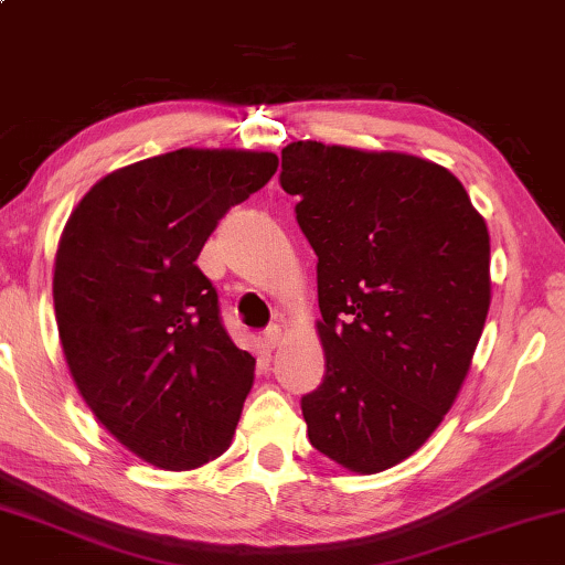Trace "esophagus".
Returning a JSON list of instances; mask_svg holds the SVG:
<instances>
[{"label": "esophagus", "mask_w": 565, "mask_h": 565, "mask_svg": "<svg viewBox=\"0 0 565 565\" xmlns=\"http://www.w3.org/2000/svg\"><path fill=\"white\" fill-rule=\"evenodd\" d=\"M280 340H282V330H280V326H270V328L265 330L263 343H265V348H267V350H275L277 345H280Z\"/></svg>", "instance_id": "obj_1"}]
</instances>
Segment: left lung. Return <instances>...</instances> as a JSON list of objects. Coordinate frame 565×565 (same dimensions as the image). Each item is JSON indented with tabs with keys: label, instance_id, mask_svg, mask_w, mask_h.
<instances>
[{
	"label": "left lung",
	"instance_id": "1",
	"mask_svg": "<svg viewBox=\"0 0 565 565\" xmlns=\"http://www.w3.org/2000/svg\"><path fill=\"white\" fill-rule=\"evenodd\" d=\"M280 184L318 255L326 377L308 438L350 473L413 456L452 408L491 308V237L450 170L408 152L290 142Z\"/></svg>",
	"mask_w": 565,
	"mask_h": 565
}]
</instances>
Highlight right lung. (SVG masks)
Here are the masks:
<instances>
[{
	"label": "right lung",
	"instance_id": "add662e5",
	"mask_svg": "<svg viewBox=\"0 0 565 565\" xmlns=\"http://www.w3.org/2000/svg\"><path fill=\"white\" fill-rule=\"evenodd\" d=\"M275 170L273 152L182 147L92 184L62 230L52 295L72 381L154 468H200L233 443L255 358L222 328L195 260Z\"/></svg>",
	"mask_w": 565,
	"mask_h": 565
}]
</instances>
